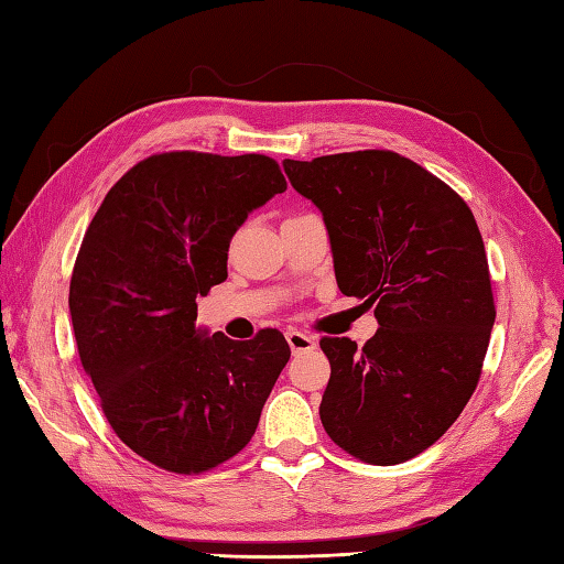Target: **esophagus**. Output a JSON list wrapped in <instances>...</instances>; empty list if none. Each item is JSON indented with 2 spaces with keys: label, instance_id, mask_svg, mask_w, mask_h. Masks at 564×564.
I'll return each instance as SVG.
<instances>
[{
  "label": "esophagus",
  "instance_id": "1",
  "mask_svg": "<svg viewBox=\"0 0 564 564\" xmlns=\"http://www.w3.org/2000/svg\"><path fill=\"white\" fill-rule=\"evenodd\" d=\"M285 341H289L293 354L313 351L315 346H317L315 337H310V334H303V332H297V329H289V332H285Z\"/></svg>",
  "mask_w": 564,
  "mask_h": 564
}]
</instances>
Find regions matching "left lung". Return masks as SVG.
<instances>
[{
	"label": "left lung",
	"mask_w": 564,
	"mask_h": 564,
	"mask_svg": "<svg viewBox=\"0 0 564 564\" xmlns=\"http://www.w3.org/2000/svg\"><path fill=\"white\" fill-rule=\"evenodd\" d=\"M325 220L344 295L376 305V337L319 341L332 376L319 419L346 453L373 465L414 458L460 416L495 327L475 215L424 166L388 150L283 160Z\"/></svg>",
	"instance_id": "left-lung-1"
}]
</instances>
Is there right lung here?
<instances>
[{"mask_svg":"<svg viewBox=\"0 0 564 564\" xmlns=\"http://www.w3.org/2000/svg\"><path fill=\"white\" fill-rule=\"evenodd\" d=\"M285 191L263 154H152L94 215L69 283L82 366L128 448L172 473H203L254 436L289 364L279 329L251 341L196 325V297L227 279L247 215Z\"/></svg>","mask_w":564,"mask_h":564,"instance_id":"obj_1","label":"right lung"}]
</instances>
